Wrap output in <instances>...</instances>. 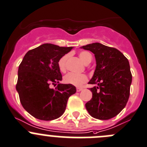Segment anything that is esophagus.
<instances>
[{
  "label": "esophagus",
  "instance_id": "34e87169",
  "mask_svg": "<svg viewBox=\"0 0 147 147\" xmlns=\"http://www.w3.org/2000/svg\"><path fill=\"white\" fill-rule=\"evenodd\" d=\"M83 89V88H77V91H78V92H80V91H81Z\"/></svg>",
  "mask_w": 147,
  "mask_h": 147
}]
</instances>
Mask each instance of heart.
<instances>
[{"instance_id": "1", "label": "heart", "mask_w": 147, "mask_h": 147, "mask_svg": "<svg viewBox=\"0 0 147 147\" xmlns=\"http://www.w3.org/2000/svg\"><path fill=\"white\" fill-rule=\"evenodd\" d=\"M67 55H64L59 60L58 67L61 72H64L66 69V61H67ZM79 57L85 64H88L92 60V56L89 52L82 51L79 53ZM88 77L85 74H77L69 72L64 77V82L67 84L72 85L75 86H81L86 83Z\"/></svg>"}]
</instances>
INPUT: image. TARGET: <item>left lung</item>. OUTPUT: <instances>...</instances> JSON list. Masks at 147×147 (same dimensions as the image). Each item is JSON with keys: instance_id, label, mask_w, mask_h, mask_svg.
Listing matches in <instances>:
<instances>
[{"instance_id": "obj_1", "label": "left lung", "mask_w": 147, "mask_h": 147, "mask_svg": "<svg viewBox=\"0 0 147 147\" xmlns=\"http://www.w3.org/2000/svg\"><path fill=\"white\" fill-rule=\"evenodd\" d=\"M80 48L92 52L96 62L88 83L97 86L90 88L92 98L86 104V109L94 118H112L124 109L129 98L132 82L129 61L120 51L99 42Z\"/></svg>"}]
</instances>
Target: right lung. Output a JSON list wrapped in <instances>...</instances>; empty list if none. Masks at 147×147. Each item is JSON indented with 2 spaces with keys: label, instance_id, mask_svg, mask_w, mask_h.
<instances>
[{
  "label": "right lung",
  "instance_id": "obj_1",
  "mask_svg": "<svg viewBox=\"0 0 147 147\" xmlns=\"http://www.w3.org/2000/svg\"><path fill=\"white\" fill-rule=\"evenodd\" d=\"M72 49L45 43L29 51L19 66L16 89L24 109L35 118L61 117L69 97L76 93L72 85L59 83L62 76L58 67L59 60ZM57 83L55 89L50 88Z\"/></svg>",
  "mask_w": 147,
  "mask_h": 147
}]
</instances>
